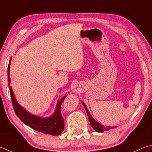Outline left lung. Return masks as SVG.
Segmentation results:
<instances>
[{
  "mask_svg": "<svg viewBox=\"0 0 152 152\" xmlns=\"http://www.w3.org/2000/svg\"><path fill=\"white\" fill-rule=\"evenodd\" d=\"M82 104L83 105V106H84L85 108V110L86 111V113H87L90 123H91L92 127L96 131L100 132H103L104 131H109V130L115 127H115H112V126H104V125H101V124L98 123L97 121H96L93 118H92V116L91 115V114L89 113V111H88L87 108H86V106H85V104L83 103V102H82Z\"/></svg>",
  "mask_w": 152,
  "mask_h": 152,
  "instance_id": "8db88e82",
  "label": "left lung"
}]
</instances>
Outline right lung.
Instances as JSON below:
<instances>
[{
    "mask_svg": "<svg viewBox=\"0 0 152 152\" xmlns=\"http://www.w3.org/2000/svg\"><path fill=\"white\" fill-rule=\"evenodd\" d=\"M11 60L8 64V82L10 85V65ZM10 93L12 102V106L16 115L19 117V119L23 123L31 128L35 130L38 132H41L45 134H51L53 136H56L60 134L63 132L64 129V118L61 114V105L63 103L66 96H64L61 100L58 102L57 104V108L56 110V112L53 115H52L49 118H41L37 117L25 110L22 107H21L18 103L15 98L14 96V92H12V88L10 87Z\"/></svg>",
    "mask_w": 152,
    "mask_h": 152,
    "instance_id": "right-lung-1",
    "label": "right lung"
}]
</instances>
